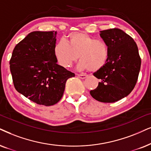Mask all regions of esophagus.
<instances>
[{
  "label": "esophagus",
  "mask_w": 151,
  "mask_h": 151,
  "mask_svg": "<svg viewBox=\"0 0 151 151\" xmlns=\"http://www.w3.org/2000/svg\"><path fill=\"white\" fill-rule=\"evenodd\" d=\"M77 77L80 78V79H86V78L88 77V75L86 74H77Z\"/></svg>",
  "instance_id": "esophagus-1"
}]
</instances>
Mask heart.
Returning a JSON list of instances; mask_svg holds the SVG:
<instances>
[{"instance_id":"heart-1","label":"heart","mask_w":151,"mask_h":151,"mask_svg":"<svg viewBox=\"0 0 151 151\" xmlns=\"http://www.w3.org/2000/svg\"><path fill=\"white\" fill-rule=\"evenodd\" d=\"M63 41L58 42L53 47V55L58 63L68 68L80 59L78 70L98 71L107 63L109 50L106 44L83 32L72 33Z\"/></svg>"}]
</instances>
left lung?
<instances>
[{
	"instance_id": "1",
	"label": "left lung",
	"mask_w": 151,
	"mask_h": 151,
	"mask_svg": "<svg viewBox=\"0 0 151 151\" xmlns=\"http://www.w3.org/2000/svg\"><path fill=\"white\" fill-rule=\"evenodd\" d=\"M100 37L108 46L109 57L105 65L93 73L100 82L90 94L99 102H115L134 89L140 71L141 58L136 42L123 30H102Z\"/></svg>"
}]
</instances>
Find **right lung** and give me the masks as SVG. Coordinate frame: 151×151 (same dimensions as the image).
Returning <instances> with one entry per match:
<instances>
[{
    "instance_id": "right-lung-1",
    "label": "right lung",
    "mask_w": 151,
    "mask_h": 151,
    "mask_svg": "<svg viewBox=\"0 0 151 151\" xmlns=\"http://www.w3.org/2000/svg\"><path fill=\"white\" fill-rule=\"evenodd\" d=\"M56 31H34L15 46L9 68L15 89L36 104L60 100L65 83L75 74L57 64L53 55Z\"/></svg>"
}]
</instances>
